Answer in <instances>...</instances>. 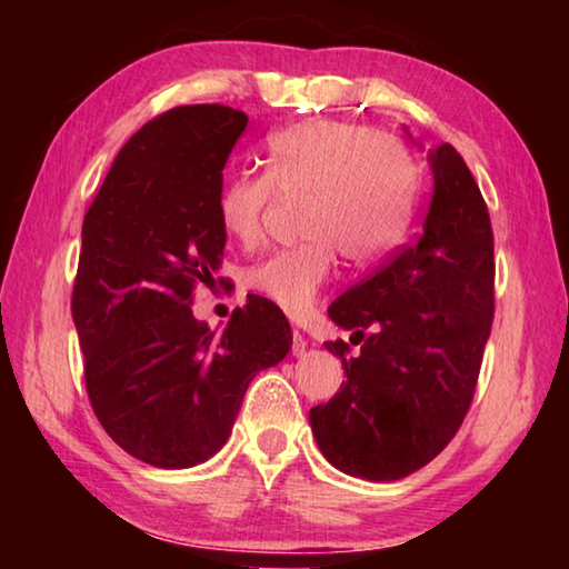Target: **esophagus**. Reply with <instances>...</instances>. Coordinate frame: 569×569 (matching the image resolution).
Masks as SVG:
<instances>
[{
	"label": "esophagus",
	"mask_w": 569,
	"mask_h": 569,
	"mask_svg": "<svg viewBox=\"0 0 569 569\" xmlns=\"http://www.w3.org/2000/svg\"><path fill=\"white\" fill-rule=\"evenodd\" d=\"M306 349H308V341L303 339V333L301 331H293V356L298 359V356H303L306 353Z\"/></svg>",
	"instance_id": "esophagus-1"
}]
</instances>
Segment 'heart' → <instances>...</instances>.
I'll return each mask as SVG.
<instances>
[{"mask_svg":"<svg viewBox=\"0 0 569 569\" xmlns=\"http://www.w3.org/2000/svg\"><path fill=\"white\" fill-rule=\"evenodd\" d=\"M419 168L399 140L336 120H308L266 140L263 176L238 172L218 192V223L240 248L263 236L273 192L303 198V243L246 273V286L288 316L311 311L336 253L369 266L401 240L417 200Z\"/></svg>","mask_w":569,"mask_h":569,"instance_id":"b5f03b06","label":"heart"}]
</instances>
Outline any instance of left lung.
Masks as SVG:
<instances>
[{
	"mask_svg": "<svg viewBox=\"0 0 569 569\" xmlns=\"http://www.w3.org/2000/svg\"><path fill=\"white\" fill-rule=\"evenodd\" d=\"M435 192L413 246L329 308L361 341L323 346L346 381L308 419L336 469L393 481L429 465L457 435L475 397L495 319V238L467 162L445 142L427 152Z\"/></svg>",
	"mask_w": 569,
	"mask_h": 569,
	"instance_id": "1",
	"label": "left lung"
}]
</instances>
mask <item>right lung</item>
<instances>
[{"mask_svg": "<svg viewBox=\"0 0 569 569\" xmlns=\"http://www.w3.org/2000/svg\"><path fill=\"white\" fill-rule=\"evenodd\" d=\"M248 114L182 104L132 134L84 216L72 319L102 429L158 469L196 467L230 437L248 383L291 351L281 308L248 296L220 333L190 311L226 233L218 192Z\"/></svg>", "mask_w": 569, "mask_h": 569, "instance_id": "add662e5", "label": "right lung"}]
</instances>
